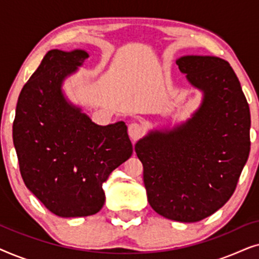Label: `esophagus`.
Returning <instances> with one entry per match:
<instances>
[{
	"label": "esophagus",
	"mask_w": 259,
	"mask_h": 259,
	"mask_svg": "<svg viewBox=\"0 0 259 259\" xmlns=\"http://www.w3.org/2000/svg\"><path fill=\"white\" fill-rule=\"evenodd\" d=\"M144 132H145V128L140 125V123L132 122L128 126V136L131 139H132L133 143L136 140L139 139V138L144 134Z\"/></svg>",
	"instance_id": "1"
}]
</instances>
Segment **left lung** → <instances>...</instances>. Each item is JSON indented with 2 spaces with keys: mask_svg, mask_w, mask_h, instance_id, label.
Here are the masks:
<instances>
[{
  "mask_svg": "<svg viewBox=\"0 0 259 259\" xmlns=\"http://www.w3.org/2000/svg\"><path fill=\"white\" fill-rule=\"evenodd\" d=\"M176 63L201 93L200 104L185 121L148 131L134 150L151 207L172 221L194 223L232 196L249 158L251 118L228 61L185 55Z\"/></svg>",
  "mask_w": 259,
  "mask_h": 259,
  "instance_id": "left-lung-1",
  "label": "left lung"
}]
</instances>
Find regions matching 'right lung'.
<instances>
[{
    "mask_svg": "<svg viewBox=\"0 0 259 259\" xmlns=\"http://www.w3.org/2000/svg\"><path fill=\"white\" fill-rule=\"evenodd\" d=\"M88 58L83 49L49 51L21 91L13 123L27 189L63 218L100 211L102 185L133 153L125 122L97 125L63 91Z\"/></svg>",
    "mask_w": 259,
    "mask_h": 259,
    "instance_id": "obj_1",
    "label": "right lung"
}]
</instances>
